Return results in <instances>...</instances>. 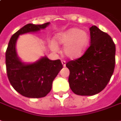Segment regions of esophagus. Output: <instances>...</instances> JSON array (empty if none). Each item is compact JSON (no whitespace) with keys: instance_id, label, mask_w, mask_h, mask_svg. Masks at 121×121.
Masks as SVG:
<instances>
[{"instance_id":"obj_1","label":"esophagus","mask_w":121,"mask_h":121,"mask_svg":"<svg viewBox=\"0 0 121 121\" xmlns=\"http://www.w3.org/2000/svg\"><path fill=\"white\" fill-rule=\"evenodd\" d=\"M61 62H62V66H63L64 67L66 66V61H65V60H62Z\"/></svg>"}]
</instances>
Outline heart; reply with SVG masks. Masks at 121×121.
Segmentation results:
<instances>
[{"instance_id":"1","label":"heart","mask_w":121,"mask_h":121,"mask_svg":"<svg viewBox=\"0 0 121 121\" xmlns=\"http://www.w3.org/2000/svg\"><path fill=\"white\" fill-rule=\"evenodd\" d=\"M57 43L64 45L63 53L70 59H75L81 57L88 46L90 35L85 31L78 28H73L56 36ZM51 48L54 52L58 51L56 42H51Z\"/></svg>"}]
</instances>
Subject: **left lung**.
<instances>
[{
	"label": "left lung",
	"mask_w": 121,
	"mask_h": 121,
	"mask_svg": "<svg viewBox=\"0 0 121 121\" xmlns=\"http://www.w3.org/2000/svg\"><path fill=\"white\" fill-rule=\"evenodd\" d=\"M90 31V47L82 57L66 64L69 70V87L79 95H93L103 90L115 68V45L112 39L95 26Z\"/></svg>",
	"instance_id": "left-lung-1"
}]
</instances>
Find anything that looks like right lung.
Segmentation results:
<instances>
[{
  "instance_id": "add662e5",
  "label": "right lung",
  "mask_w": 121,
  "mask_h": 121,
  "mask_svg": "<svg viewBox=\"0 0 121 121\" xmlns=\"http://www.w3.org/2000/svg\"><path fill=\"white\" fill-rule=\"evenodd\" d=\"M50 24H28L12 35L8 43L6 52L8 77L13 88L26 97L40 98L46 95L63 66L59 59L52 60L46 56L33 63L23 62L18 57L16 43L19 35L39 31Z\"/></svg>"
}]
</instances>
